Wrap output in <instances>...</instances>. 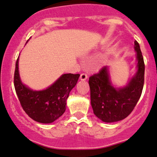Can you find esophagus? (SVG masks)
<instances>
[{
  "instance_id": "34e87169",
  "label": "esophagus",
  "mask_w": 157,
  "mask_h": 157,
  "mask_svg": "<svg viewBox=\"0 0 157 157\" xmlns=\"http://www.w3.org/2000/svg\"><path fill=\"white\" fill-rule=\"evenodd\" d=\"M88 78V75L86 73H82L80 75V80H86V79Z\"/></svg>"
}]
</instances>
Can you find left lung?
Segmentation results:
<instances>
[{
  "label": "left lung",
  "mask_w": 157,
  "mask_h": 157,
  "mask_svg": "<svg viewBox=\"0 0 157 157\" xmlns=\"http://www.w3.org/2000/svg\"><path fill=\"white\" fill-rule=\"evenodd\" d=\"M137 72L127 86L116 88L111 85L107 67L89 77L90 103L94 113L104 122L123 120L132 112L142 94L144 85L145 63L140 45L135 41Z\"/></svg>",
  "instance_id": "left-lung-1"
}]
</instances>
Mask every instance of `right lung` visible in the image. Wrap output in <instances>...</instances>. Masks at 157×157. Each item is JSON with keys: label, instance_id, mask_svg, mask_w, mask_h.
<instances>
[{"label": "right lung", "instance_id": "1", "mask_svg": "<svg viewBox=\"0 0 157 157\" xmlns=\"http://www.w3.org/2000/svg\"><path fill=\"white\" fill-rule=\"evenodd\" d=\"M18 58L15 65L14 85L22 109L37 122L50 124L55 121L65 112L69 92L76 86L80 74H64L48 88L36 91L22 83L19 75Z\"/></svg>", "mask_w": 157, "mask_h": 157}]
</instances>
